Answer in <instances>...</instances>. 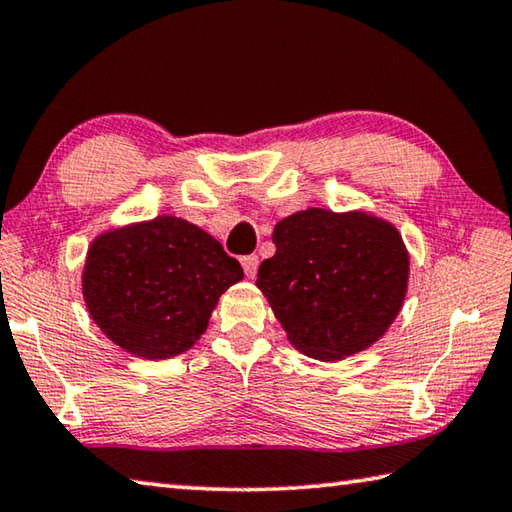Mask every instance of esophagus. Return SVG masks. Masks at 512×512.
Segmentation results:
<instances>
[{
  "label": "esophagus",
  "mask_w": 512,
  "mask_h": 512,
  "mask_svg": "<svg viewBox=\"0 0 512 512\" xmlns=\"http://www.w3.org/2000/svg\"><path fill=\"white\" fill-rule=\"evenodd\" d=\"M241 266H244L246 277H255L257 275V266H259V257L257 255L241 257Z\"/></svg>",
  "instance_id": "34e87169"
}]
</instances>
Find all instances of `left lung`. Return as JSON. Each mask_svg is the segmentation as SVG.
<instances>
[{
    "instance_id": "1",
    "label": "left lung",
    "mask_w": 512,
    "mask_h": 512,
    "mask_svg": "<svg viewBox=\"0 0 512 512\" xmlns=\"http://www.w3.org/2000/svg\"><path fill=\"white\" fill-rule=\"evenodd\" d=\"M273 244L257 286L306 356L342 360L367 349L401 311L410 255L387 221L311 208L282 219Z\"/></svg>"
}]
</instances>
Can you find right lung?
Wrapping results in <instances>:
<instances>
[{
  "label": "right lung",
  "mask_w": 512,
  "mask_h": 512,
  "mask_svg": "<svg viewBox=\"0 0 512 512\" xmlns=\"http://www.w3.org/2000/svg\"><path fill=\"white\" fill-rule=\"evenodd\" d=\"M241 277L237 259L208 232L179 217H156L91 244L82 293L109 340L134 356L163 360L201 338L219 295Z\"/></svg>",
  "instance_id": "obj_1"
}]
</instances>
